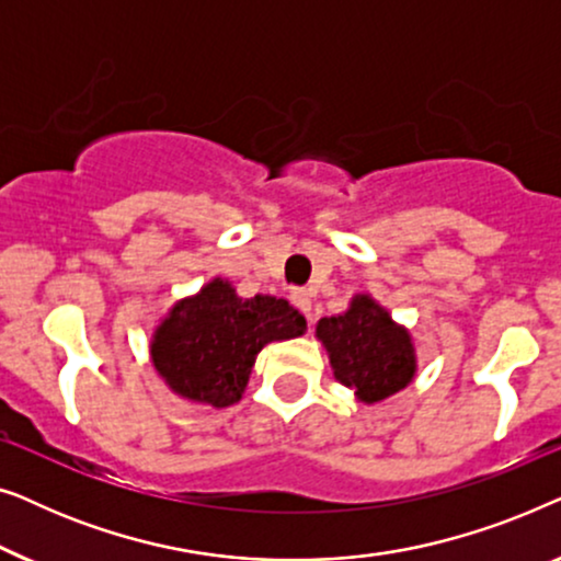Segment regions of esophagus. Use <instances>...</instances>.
<instances>
[{"mask_svg":"<svg viewBox=\"0 0 561 561\" xmlns=\"http://www.w3.org/2000/svg\"><path fill=\"white\" fill-rule=\"evenodd\" d=\"M290 304H294L296 309L311 321V294H309V290H304V288L290 290Z\"/></svg>","mask_w":561,"mask_h":561,"instance_id":"34e87169","label":"esophagus"}]
</instances>
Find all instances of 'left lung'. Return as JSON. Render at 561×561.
<instances>
[{
  "instance_id": "1",
  "label": "left lung",
  "mask_w": 561,
  "mask_h": 561,
  "mask_svg": "<svg viewBox=\"0 0 561 561\" xmlns=\"http://www.w3.org/2000/svg\"><path fill=\"white\" fill-rule=\"evenodd\" d=\"M334 378L367 405L386 401L416 375V347L409 329L396 324L370 294L352 296L350 309L319 319Z\"/></svg>"
}]
</instances>
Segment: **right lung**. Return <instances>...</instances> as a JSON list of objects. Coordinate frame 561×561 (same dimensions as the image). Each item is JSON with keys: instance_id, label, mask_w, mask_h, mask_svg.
<instances>
[{"instance_id": "add662e5", "label": "right lung", "mask_w": 561, "mask_h": 561, "mask_svg": "<svg viewBox=\"0 0 561 561\" xmlns=\"http://www.w3.org/2000/svg\"><path fill=\"white\" fill-rule=\"evenodd\" d=\"M304 332L306 319L286 298H240L232 283L211 278L160 319L150 340V359L183 401L227 409L248 388L257 352Z\"/></svg>"}]
</instances>
